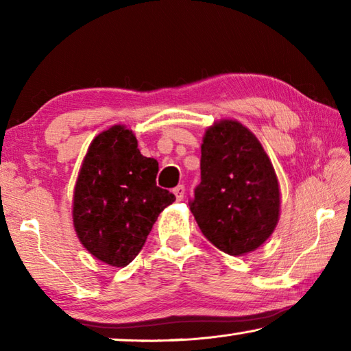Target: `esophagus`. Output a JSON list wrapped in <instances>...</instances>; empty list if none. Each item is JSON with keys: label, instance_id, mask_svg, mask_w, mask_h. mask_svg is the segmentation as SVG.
<instances>
[{"label": "esophagus", "instance_id": "esophagus-1", "mask_svg": "<svg viewBox=\"0 0 351 351\" xmlns=\"http://www.w3.org/2000/svg\"><path fill=\"white\" fill-rule=\"evenodd\" d=\"M173 193L178 201H181L184 198V193H186V189H184V186H176L173 189Z\"/></svg>", "mask_w": 351, "mask_h": 351}]
</instances>
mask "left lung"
<instances>
[{"instance_id":"8db88e82","label":"left lung","mask_w":351,"mask_h":351,"mask_svg":"<svg viewBox=\"0 0 351 351\" xmlns=\"http://www.w3.org/2000/svg\"><path fill=\"white\" fill-rule=\"evenodd\" d=\"M201 232L229 255L252 252L274 232L280 190L271 159L252 132L232 119L206 130L201 182L190 199Z\"/></svg>"}]
</instances>
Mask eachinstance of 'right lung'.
Returning <instances> with one entry per match:
<instances>
[{
  "label": "right lung",
  "mask_w": 351,
  "mask_h": 351,
  "mask_svg": "<svg viewBox=\"0 0 351 351\" xmlns=\"http://www.w3.org/2000/svg\"><path fill=\"white\" fill-rule=\"evenodd\" d=\"M159 165L142 156L132 130L112 125L93 139L73 198L77 237L97 260L123 268L139 254L159 213L176 199L156 186Z\"/></svg>",
  "instance_id": "add662e5"
}]
</instances>
